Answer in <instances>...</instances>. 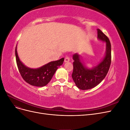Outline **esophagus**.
<instances>
[{
    "label": "esophagus",
    "instance_id": "obj_1",
    "mask_svg": "<svg viewBox=\"0 0 130 130\" xmlns=\"http://www.w3.org/2000/svg\"><path fill=\"white\" fill-rule=\"evenodd\" d=\"M70 61V58L69 56H66L64 58V62H68Z\"/></svg>",
    "mask_w": 130,
    "mask_h": 130
}]
</instances>
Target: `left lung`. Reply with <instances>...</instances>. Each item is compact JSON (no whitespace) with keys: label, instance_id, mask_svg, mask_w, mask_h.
<instances>
[{"label":"left lung","instance_id":"8db88e82","mask_svg":"<svg viewBox=\"0 0 130 130\" xmlns=\"http://www.w3.org/2000/svg\"><path fill=\"white\" fill-rule=\"evenodd\" d=\"M98 38L106 42V52L103 60L99 64L91 69L87 68L80 60V55L76 53L73 55V79L77 87L82 90H87L95 87L103 81L107 75L111 63V45L108 38L99 29Z\"/></svg>","mask_w":130,"mask_h":130}]
</instances>
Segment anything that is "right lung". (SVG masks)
<instances>
[{
  "mask_svg": "<svg viewBox=\"0 0 130 130\" xmlns=\"http://www.w3.org/2000/svg\"><path fill=\"white\" fill-rule=\"evenodd\" d=\"M15 54L18 68L22 77L27 83L37 87H43L48 84L56 70L64 61V58H62L59 60L50 62L40 68L32 69L27 67L19 60L17 46Z\"/></svg>",
  "mask_w": 130,
  "mask_h": 130,
  "instance_id": "add662e5",
  "label": "right lung"
}]
</instances>
